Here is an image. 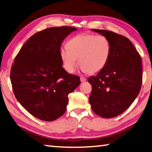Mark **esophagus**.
I'll return each mask as SVG.
<instances>
[{
  "instance_id": "obj_1",
  "label": "esophagus",
  "mask_w": 152,
  "mask_h": 152,
  "mask_svg": "<svg viewBox=\"0 0 152 152\" xmlns=\"http://www.w3.org/2000/svg\"><path fill=\"white\" fill-rule=\"evenodd\" d=\"M86 80V78H84V77H82V76L80 77V81H81L82 82H85Z\"/></svg>"
}]
</instances>
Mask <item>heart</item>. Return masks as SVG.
Here are the masks:
<instances>
[{
    "mask_svg": "<svg viewBox=\"0 0 152 152\" xmlns=\"http://www.w3.org/2000/svg\"><path fill=\"white\" fill-rule=\"evenodd\" d=\"M111 52V45L104 35L82 34L71 38L67 47H61L60 56L64 70H75L76 58L80 68L89 74H96L106 66Z\"/></svg>",
    "mask_w": 152,
    "mask_h": 152,
    "instance_id": "b5f03b06",
    "label": "heart"
}]
</instances>
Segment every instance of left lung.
Here are the masks:
<instances>
[{
  "instance_id": "1",
  "label": "left lung",
  "mask_w": 152,
  "mask_h": 152,
  "mask_svg": "<svg viewBox=\"0 0 152 152\" xmlns=\"http://www.w3.org/2000/svg\"><path fill=\"white\" fill-rule=\"evenodd\" d=\"M92 31L108 38L111 52L106 66L88 79L92 87L89 102L95 113L110 118L125 111L140 93L142 59L127 37L105 29Z\"/></svg>"
}]
</instances>
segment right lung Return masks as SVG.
Returning <instances> with one entry per match:
<instances>
[{"mask_svg":"<svg viewBox=\"0 0 152 152\" xmlns=\"http://www.w3.org/2000/svg\"><path fill=\"white\" fill-rule=\"evenodd\" d=\"M73 27L61 26L37 32L23 44L11 68L15 97L29 113L53 121L64 113L68 94L80 84V77L68 74L60 56L62 41Z\"/></svg>","mask_w":152,"mask_h":152,"instance_id":"1","label":"right lung"}]
</instances>
